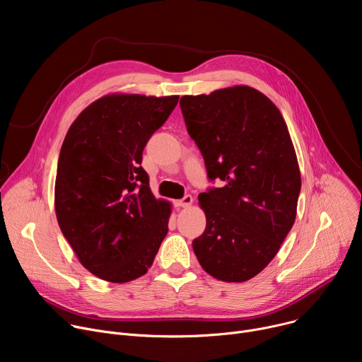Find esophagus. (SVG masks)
<instances>
[{"mask_svg": "<svg viewBox=\"0 0 362 362\" xmlns=\"http://www.w3.org/2000/svg\"><path fill=\"white\" fill-rule=\"evenodd\" d=\"M192 203H193V197L190 194H186L183 199L176 200V206H179V208H189V206H192Z\"/></svg>", "mask_w": 362, "mask_h": 362, "instance_id": "1", "label": "esophagus"}]
</instances>
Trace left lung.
<instances>
[{"label":"left lung","mask_w":362,"mask_h":362,"mask_svg":"<svg viewBox=\"0 0 362 362\" xmlns=\"http://www.w3.org/2000/svg\"><path fill=\"white\" fill-rule=\"evenodd\" d=\"M180 109L209 179L223 182L199 194L206 229L193 250L211 276L249 281L276 256L296 218L300 172L288 126L249 86L183 95Z\"/></svg>","instance_id":"left-lung-1"}]
</instances>
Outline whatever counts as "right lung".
<instances>
[{"label": "right lung", "instance_id": "add662e5", "mask_svg": "<svg viewBox=\"0 0 362 362\" xmlns=\"http://www.w3.org/2000/svg\"><path fill=\"white\" fill-rule=\"evenodd\" d=\"M177 100L110 93L88 105L64 137L56 216L80 264L100 279L143 276L168 233L172 203L154 197L140 165L147 140Z\"/></svg>", "mask_w": 362, "mask_h": 362}]
</instances>
